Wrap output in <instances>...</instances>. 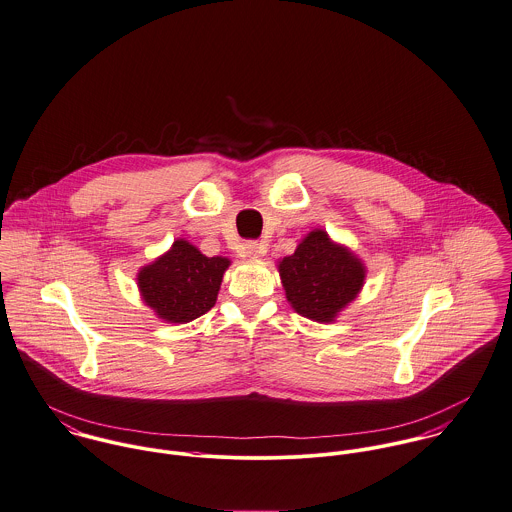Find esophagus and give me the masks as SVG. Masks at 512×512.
Returning a JSON list of instances; mask_svg holds the SVG:
<instances>
[{
	"instance_id": "34e87169",
	"label": "esophagus",
	"mask_w": 512,
	"mask_h": 512,
	"mask_svg": "<svg viewBox=\"0 0 512 512\" xmlns=\"http://www.w3.org/2000/svg\"><path fill=\"white\" fill-rule=\"evenodd\" d=\"M267 253V245L265 243H259V241H247L243 245V257H251V259H257V257H263Z\"/></svg>"
}]
</instances>
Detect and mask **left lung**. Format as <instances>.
<instances>
[{
  "instance_id": "left-lung-1",
  "label": "left lung",
  "mask_w": 512,
  "mask_h": 512,
  "mask_svg": "<svg viewBox=\"0 0 512 512\" xmlns=\"http://www.w3.org/2000/svg\"><path fill=\"white\" fill-rule=\"evenodd\" d=\"M286 300L304 318L334 322L365 283V265L324 229L310 231L296 251L279 261Z\"/></svg>"
}]
</instances>
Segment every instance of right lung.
<instances>
[{"instance_id": "right-lung-1", "label": "right lung", "mask_w": 512, "mask_h": 512, "mask_svg": "<svg viewBox=\"0 0 512 512\" xmlns=\"http://www.w3.org/2000/svg\"><path fill=\"white\" fill-rule=\"evenodd\" d=\"M226 257H206L186 239L137 273L139 292L153 312L171 324H186L206 314L218 298Z\"/></svg>"}]
</instances>
